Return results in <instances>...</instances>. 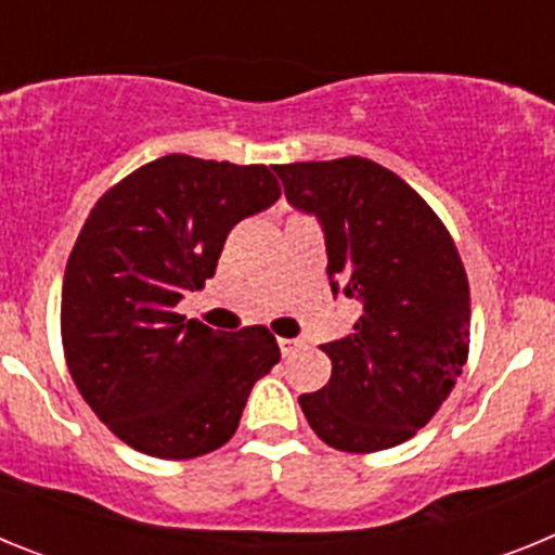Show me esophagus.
Listing matches in <instances>:
<instances>
[{"label": "esophagus", "mask_w": 555, "mask_h": 555, "mask_svg": "<svg viewBox=\"0 0 555 555\" xmlns=\"http://www.w3.org/2000/svg\"><path fill=\"white\" fill-rule=\"evenodd\" d=\"M278 347H281L283 356H292V352L300 350V341L297 338H278Z\"/></svg>", "instance_id": "esophagus-1"}]
</instances>
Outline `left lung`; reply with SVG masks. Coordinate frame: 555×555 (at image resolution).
Listing matches in <instances>:
<instances>
[{"mask_svg": "<svg viewBox=\"0 0 555 555\" xmlns=\"http://www.w3.org/2000/svg\"><path fill=\"white\" fill-rule=\"evenodd\" d=\"M286 199L322 222L327 281L364 306L322 352L331 380L300 397L308 425L345 453L416 434L469 356V283L444 222L403 178L370 158L274 166Z\"/></svg>", "mask_w": 555, "mask_h": 555, "instance_id": "1", "label": "left lung"}]
</instances>
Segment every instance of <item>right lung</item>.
I'll list each match as a JSON object with an SVG mask.
<instances>
[{"instance_id": "obj_1", "label": "right lung", "mask_w": 555, "mask_h": 555, "mask_svg": "<svg viewBox=\"0 0 555 555\" xmlns=\"http://www.w3.org/2000/svg\"><path fill=\"white\" fill-rule=\"evenodd\" d=\"M278 197L263 164L164 155L88 214L63 274V352L82 400L132 450L183 461L222 448L281 361L263 325L228 336L175 311L214 278L230 230Z\"/></svg>"}]
</instances>
